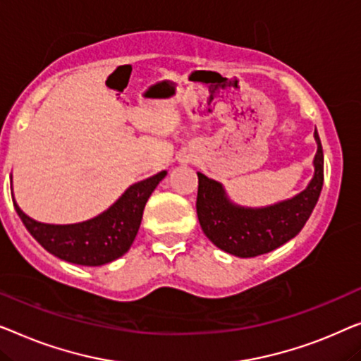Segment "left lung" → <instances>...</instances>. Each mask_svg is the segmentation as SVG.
<instances>
[{
	"mask_svg": "<svg viewBox=\"0 0 361 361\" xmlns=\"http://www.w3.org/2000/svg\"><path fill=\"white\" fill-rule=\"evenodd\" d=\"M314 176L304 191L278 204L252 209L231 202L221 183L197 173L196 212L206 237L240 258L268 253L296 237L317 204L324 183V152L317 130Z\"/></svg>",
	"mask_w": 361,
	"mask_h": 361,
	"instance_id": "left-lung-1",
	"label": "left lung"
}]
</instances>
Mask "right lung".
Instances as JSON below:
<instances>
[{
  "instance_id": "right-lung-1",
  "label": "right lung",
  "mask_w": 361,
  "mask_h": 361,
  "mask_svg": "<svg viewBox=\"0 0 361 361\" xmlns=\"http://www.w3.org/2000/svg\"><path fill=\"white\" fill-rule=\"evenodd\" d=\"M165 175L166 171H160L129 186L108 211L80 224L55 226L34 221L24 214L13 195L14 209L30 235L52 255L75 265L99 267L129 250L140 227L145 202Z\"/></svg>"
}]
</instances>
